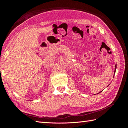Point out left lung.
<instances>
[{
	"label": "left lung",
	"instance_id": "1",
	"mask_svg": "<svg viewBox=\"0 0 128 128\" xmlns=\"http://www.w3.org/2000/svg\"><path fill=\"white\" fill-rule=\"evenodd\" d=\"M116 68H117V65L116 64V66H115V69H114V74H115V72H116ZM100 92H99V93H100Z\"/></svg>",
	"mask_w": 128,
	"mask_h": 128
}]
</instances>
